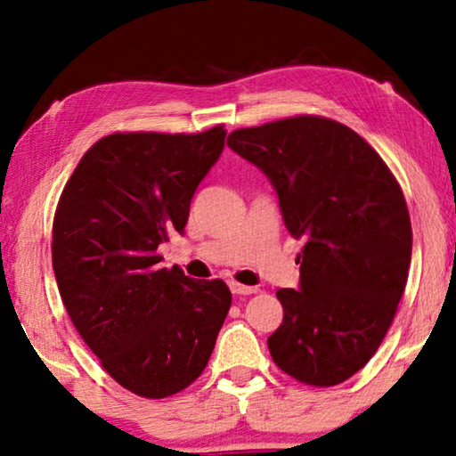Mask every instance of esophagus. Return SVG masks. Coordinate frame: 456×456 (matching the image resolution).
<instances>
[{"instance_id":"1","label":"esophagus","mask_w":456,"mask_h":456,"mask_svg":"<svg viewBox=\"0 0 456 456\" xmlns=\"http://www.w3.org/2000/svg\"><path fill=\"white\" fill-rule=\"evenodd\" d=\"M229 288L237 296H251V293H257V288H251V285H243V283H237V281H231Z\"/></svg>"}]
</instances>
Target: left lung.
Masks as SVG:
<instances>
[{
	"label": "left lung",
	"instance_id": "8db88e82",
	"mask_svg": "<svg viewBox=\"0 0 456 456\" xmlns=\"http://www.w3.org/2000/svg\"><path fill=\"white\" fill-rule=\"evenodd\" d=\"M227 144L267 175L285 227L302 239L299 289H277L267 338L285 374L328 388L368 364L395 320L412 256L403 189L372 146L314 114L239 128Z\"/></svg>",
	"mask_w": 456,
	"mask_h": 456
}]
</instances>
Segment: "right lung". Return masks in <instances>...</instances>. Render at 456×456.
<instances>
[{"mask_svg": "<svg viewBox=\"0 0 456 456\" xmlns=\"http://www.w3.org/2000/svg\"><path fill=\"white\" fill-rule=\"evenodd\" d=\"M225 134L223 125L108 134L84 152L58 200L52 265L61 302L106 372L142 398L197 380L231 307L225 281L191 280L157 253L183 233Z\"/></svg>", "mask_w": 456, "mask_h": 456, "instance_id": "1", "label": "right lung"}]
</instances>
